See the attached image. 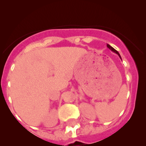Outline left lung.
<instances>
[{"label":"left lung","mask_w":146,"mask_h":146,"mask_svg":"<svg viewBox=\"0 0 146 146\" xmlns=\"http://www.w3.org/2000/svg\"><path fill=\"white\" fill-rule=\"evenodd\" d=\"M107 47H108V48L110 49V50H112V51H113V52H115V53H117V54H118V56H119V57L121 58V55H120V54L118 53V51H117V50H115V49L113 48V47H112L111 46H110V45H109V44H107Z\"/></svg>","instance_id":"left-lung-1"}]
</instances>
